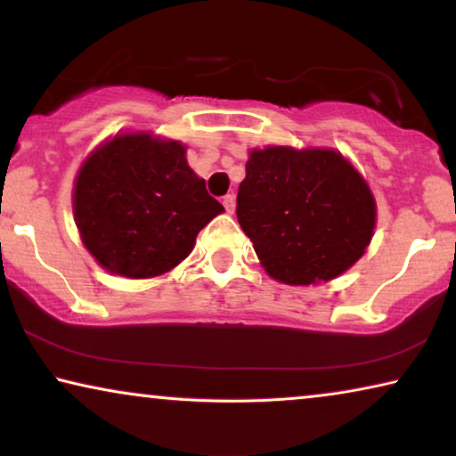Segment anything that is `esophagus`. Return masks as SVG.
Here are the masks:
<instances>
[{
    "label": "esophagus",
    "mask_w": 456,
    "mask_h": 456,
    "mask_svg": "<svg viewBox=\"0 0 456 456\" xmlns=\"http://www.w3.org/2000/svg\"><path fill=\"white\" fill-rule=\"evenodd\" d=\"M222 203H224V208H226L228 214H232L234 208H236V197H234V192H228V195H224V197H222Z\"/></svg>",
    "instance_id": "obj_1"
}]
</instances>
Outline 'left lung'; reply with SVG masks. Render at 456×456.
Segmentation results:
<instances>
[{"mask_svg":"<svg viewBox=\"0 0 456 456\" xmlns=\"http://www.w3.org/2000/svg\"><path fill=\"white\" fill-rule=\"evenodd\" d=\"M236 217L272 278L307 286L340 276L365 253L376 201L340 153L267 147L247 161Z\"/></svg>","mask_w":456,"mask_h":456,"instance_id":"8db88e82","label":"left lung"}]
</instances>
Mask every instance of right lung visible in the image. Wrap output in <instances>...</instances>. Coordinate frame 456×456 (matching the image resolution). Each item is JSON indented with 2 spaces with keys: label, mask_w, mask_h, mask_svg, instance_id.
Here are the masks:
<instances>
[{
  "label": "right lung",
  "mask_w": 456,
  "mask_h": 456,
  "mask_svg": "<svg viewBox=\"0 0 456 456\" xmlns=\"http://www.w3.org/2000/svg\"><path fill=\"white\" fill-rule=\"evenodd\" d=\"M222 211L186 164L184 147L149 134L114 136L85 161L74 186L85 247L126 278L170 272Z\"/></svg>",
  "instance_id": "right-lung-1"
}]
</instances>
